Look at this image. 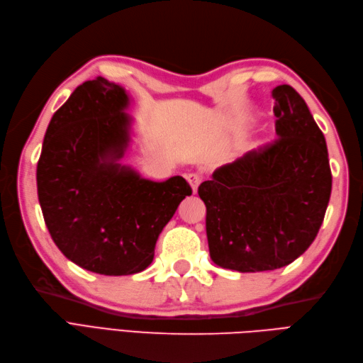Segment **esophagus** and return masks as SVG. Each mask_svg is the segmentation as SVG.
<instances>
[{
    "mask_svg": "<svg viewBox=\"0 0 363 363\" xmlns=\"http://www.w3.org/2000/svg\"><path fill=\"white\" fill-rule=\"evenodd\" d=\"M201 180H203V175L199 174V172H191V174L188 175V182H189V184L192 186V191H194V192H196V189H199V186H200Z\"/></svg>",
    "mask_w": 363,
    "mask_h": 363,
    "instance_id": "obj_1",
    "label": "esophagus"
}]
</instances>
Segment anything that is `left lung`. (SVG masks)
<instances>
[{
  "label": "left lung",
  "mask_w": 363,
  "mask_h": 363,
  "mask_svg": "<svg viewBox=\"0 0 363 363\" xmlns=\"http://www.w3.org/2000/svg\"><path fill=\"white\" fill-rule=\"evenodd\" d=\"M277 139L218 168L199 188L211 259L239 272L286 267L311 247L332 194L325 138L301 95L272 89Z\"/></svg>",
  "instance_id": "obj_1"
}]
</instances>
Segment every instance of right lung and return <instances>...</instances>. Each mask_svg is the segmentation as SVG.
Wrapping results in <instances>:
<instances>
[{
  "label": "right lung",
  "instance_id": "1",
  "mask_svg": "<svg viewBox=\"0 0 363 363\" xmlns=\"http://www.w3.org/2000/svg\"><path fill=\"white\" fill-rule=\"evenodd\" d=\"M130 98L103 77L84 82L52 115L38 162V196L54 244L104 276L144 271L157 238L192 194L180 175L151 182L119 160L130 142Z\"/></svg>",
  "mask_w": 363,
  "mask_h": 363
}]
</instances>
